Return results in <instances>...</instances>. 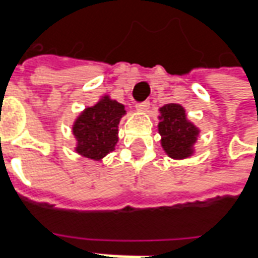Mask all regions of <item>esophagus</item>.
<instances>
[{"instance_id":"1","label":"esophagus","mask_w":258,"mask_h":258,"mask_svg":"<svg viewBox=\"0 0 258 258\" xmlns=\"http://www.w3.org/2000/svg\"><path fill=\"white\" fill-rule=\"evenodd\" d=\"M149 101L145 102H140V103H135V109L138 110V112H146L148 109H149Z\"/></svg>"}]
</instances>
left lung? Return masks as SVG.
<instances>
[{
  "label": "left lung",
  "instance_id": "8db88e82",
  "mask_svg": "<svg viewBox=\"0 0 258 258\" xmlns=\"http://www.w3.org/2000/svg\"><path fill=\"white\" fill-rule=\"evenodd\" d=\"M159 112L160 142L168 157L181 160L192 156L199 128L188 120L184 107L178 103H167L160 107Z\"/></svg>",
  "mask_w": 258,
  "mask_h": 258
}]
</instances>
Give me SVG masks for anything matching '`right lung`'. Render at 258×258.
Returning <instances> with one entry per match:
<instances>
[{
  "label": "right lung",
  "mask_w": 258,
  "mask_h": 258,
  "mask_svg": "<svg viewBox=\"0 0 258 258\" xmlns=\"http://www.w3.org/2000/svg\"><path fill=\"white\" fill-rule=\"evenodd\" d=\"M125 114L124 105L110 96H102L94 106L85 107L73 124L76 152L92 160H101L114 151L118 141V123Z\"/></svg>",
  "instance_id": "obj_1"
}]
</instances>
